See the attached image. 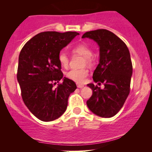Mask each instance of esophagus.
I'll return each mask as SVG.
<instances>
[{
	"label": "esophagus",
	"mask_w": 152,
	"mask_h": 152,
	"mask_svg": "<svg viewBox=\"0 0 152 152\" xmlns=\"http://www.w3.org/2000/svg\"><path fill=\"white\" fill-rule=\"evenodd\" d=\"M77 88H82L84 86L83 84H77Z\"/></svg>",
	"instance_id": "1"
}]
</instances>
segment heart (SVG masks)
Listing matches in <instances>:
<instances>
[{"instance_id": "obj_1", "label": "heart", "mask_w": 152, "mask_h": 152, "mask_svg": "<svg viewBox=\"0 0 152 152\" xmlns=\"http://www.w3.org/2000/svg\"><path fill=\"white\" fill-rule=\"evenodd\" d=\"M72 52L75 54H78L84 57V64L91 65L93 63L92 50L88 45L84 43L77 44L72 48ZM58 61L62 67L66 68L69 64V58L64 51H61L58 55ZM88 75V70L86 68L82 69H71L66 72V76L70 80L77 83H82L86 80Z\"/></svg>"}]
</instances>
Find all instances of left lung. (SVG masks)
Here are the masks:
<instances>
[{
    "instance_id": "8db88e82",
    "label": "left lung",
    "mask_w": 152,
    "mask_h": 152,
    "mask_svg": "<svg viewBox=\"0 0 152 152\" xmlns=\"http://www.w3.org/2000/svg\"><path fill=\"white\" fill-rule=\"evenodd\" d=\"M82 38L93 39L99 48V64L93 81L104 88L87 84L93 95L86 102L91 112L102 118H111L124 105L130 91L133 72L130 53L125 43L113 32L104 29L89 31Z\"/></svg>"
}]
</instances>
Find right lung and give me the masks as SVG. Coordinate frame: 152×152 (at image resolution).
Segmentation results:
<instances>
[{"label": "right lung", "mask_w": 152, "mask_h": 152, "mask_svg": "<svg viewBox=\"0 0 152 152\" xmlns=\"http://www.w3.org/2000/svg\"><path fill=\"white\" fill-rule=\"evenodd\" d=\"M79 34L76 32H41L20 51L17 80L23 100L41 121H53L64 114L68 97L77 88L73 81L63 77L58 55ZM61 79L62 83L54 88L53 84Z\"/></svg>", "instance_id": "right-lung-1"}]
</instances>
